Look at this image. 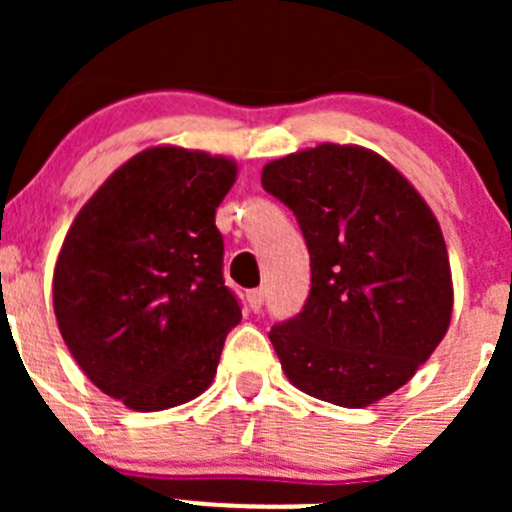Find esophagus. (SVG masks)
Here are the masks:
<instances>
[{"label": "esophagus", "instance_id": "34e87169", "mask_svg": "<svg viewBox=\"0 0 512 512\" xmlns=\"http://www.w3.org/2000/svg\"><path fill=\"white\" fill-rule=\"evenodd\" d=\"M247 304H250L252 312H260L262 304H265V289H250L247 292Z\"/></svg>", "mask_w": 512, "mask_h": 512}]
</instances>
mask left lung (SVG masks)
<instances>
[{"mask_svg":"<svg viewBox=\"0 0 512 512\" xmlns=\"http://www.w3.org/2000/svg\"><path fill=\"white\" fill-rule=\"evenodd\" d=\"M262 188L297 218L312 287L270 342L304 394L359 409L404 386L446 337V242L409 180L376 153L324 146L272 160Z\"/></svg>","mask_w":512,"mask_h":512,"instance_id":"left-lung-1","label":"left lung"}]
</instances>
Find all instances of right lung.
<instances>
[{"label":"right lung","mask_w":512,"mask_h":512,"mask_svg":"<svg viewBox=\"0 0 512 512\" xmlns=\"http://www.w3.org/2000/svg\"><path fill=\"white\" fill-rule=\"evenodd\" d=\"M235 163L148 148L116 170L66 232L54 312L84 374L136 411L203 394L242 319L225 287L215 208Z\"/></svg>","instance_id":"add662e5"}]
</instances>
